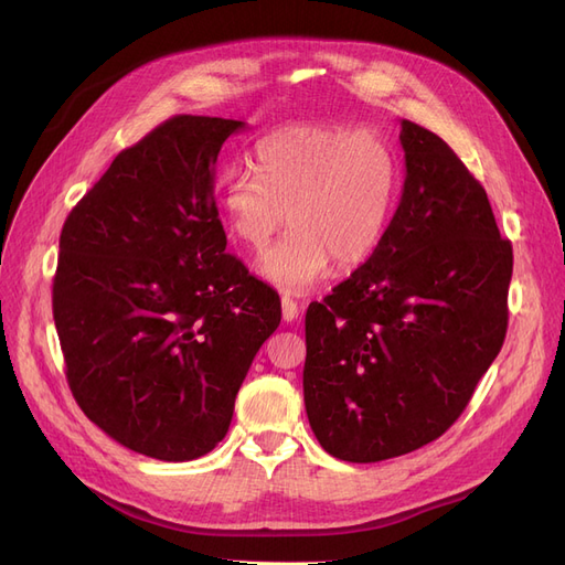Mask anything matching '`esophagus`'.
<instances>
[{"label":"esophagus","mask_w":565,"mask_h":565,"mask_svg":"<svg viewBox=\"0 0 565 565\" xmlns=\"http://www.w3.org/2000/svg\"><path fill=\"white\" fill-rule=\"evenodd\" d=\"M299 318V303L289 297H282V320L295 322Z\"/></svg>","instance_id":"1"}]
</instances>
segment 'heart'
<instances>
[{"label": "heart", "instance_id": "1", "mask_svg": "<svg viewBox=\"0 0 565 565\" xmlns=\"http://www.w3.org/2000/svg\"><path fill=\"white\" fill-rule=\"evenodd\" d=\"M256 164L221 181L218 207L249 249L266 247L289 212L292 228L256 262L266 282L299 295L334 259L353 268L380 247L398 193V162L380 134L292 125L266 136Z\"/></svg>", "mask_w": 565, "mask_h": 565}]
</instances>
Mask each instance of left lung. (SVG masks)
Returning a JSON list of instances; mask_svg holds the SVG:
<instances>
[{"label": "left lung", "instance_id": "8db88e82", "mask_svg": "<svg viewBox=\"0 0 565 565\" xmlns=\"http://www.w3.org/2000/svg\"><path fill=\"white\" fill-rule=\"evenodd\" d=\"M405 183L370 259L306 311L303 403L320 446L382 461L446 434L507 334L514 268L483 185L401 119Z\"/></svg>", "mask_w": 565, "mask_h": 565}]
</instances>
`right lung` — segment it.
<instances>
[{
    "instance_id": "obj_1",
    "label": "right lung",
    "mask_w": 565,
    "mask_h": 565,
    "mask_svg": "<svg viewBox=\"0 0 565 565\" xmlns=\"http://www.w3.org/2000/svg\"><path fill=\"white\" fill-rule=\"evenodd\" d=\"M241 119L177 115L119 152L61 231L54 320L82 413L162 461L224 440L280 299L226 254L214 167Z\"/></svg>"
}]
</instances>
